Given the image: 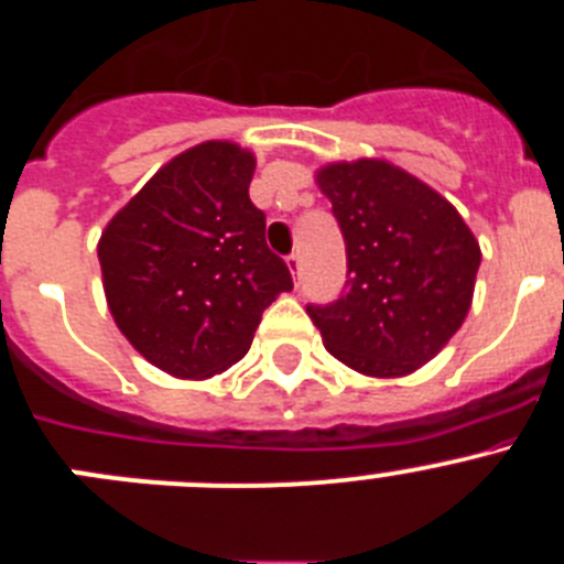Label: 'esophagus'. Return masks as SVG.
Listing matches in <instances>:
<instances>
[{"mask_svg":"<svg viewBox=\"0 0 564 564\" xmlns=\"http://www.w3.org/2000/svg\"><path fill=\"white\" fill-rule=\"evenodd\" d=\"M288 268H291L293 279H296L299 271H302V257H299V253H291V257H288Z\"/></svg>","mask_w":564,"mask_h":564,"instance_id":"esophagus-1","label":"esophagus"}]
</instances>
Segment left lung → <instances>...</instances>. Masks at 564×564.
<instances>
[{
	"label": "left lung",
	"mask_w": 564,
	"mask_h": 564,
	"mask_svg": "<svg viewBox=\"0 0 564 564\" xmlns=\"http://www.w3.org/2000/svg\"><path fill=\"white\" fill-rule=\"evenodd\" d=\"M347 248V282L307 305L325 347L352 370L398 378L435 358L471 307L480 246L460 214L383 161L318 172Z\"/></svg>",
	"instance_id": "left-lung-1"
}]
</instances>
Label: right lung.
Listing matches in <instances>:
<instances>
[{
    "instance_id": "1",
    "label": "right lung",
    "mask_w": 564,
    "mask_h": 564,
    "mask_svg": "<svg viewBox=\"0 0 564 564\" xmlns=\"http://www.w3.org/2000/svg\"><path fill=\"white\" fill-rule=\"evenodd\" d=\"M253 154L208 141L177 154L109 220L98 242L115 325L177 378H212L246 356L259 318L293 279L248 197Z\"/></svg>"
}]
</instances>
